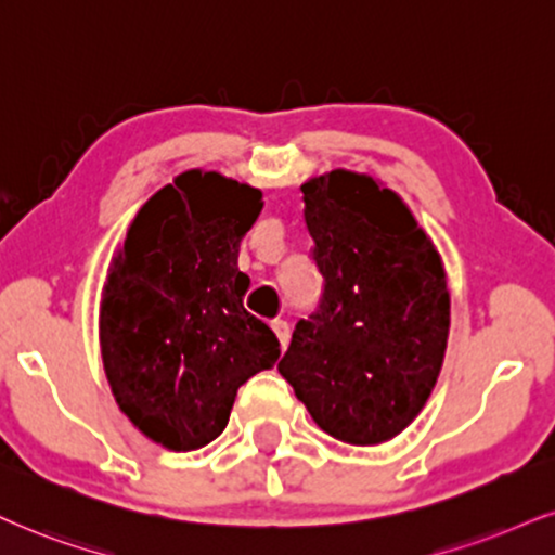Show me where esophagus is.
<instances>
[{"instance_id": "obj_1", "label": "esophagus", "mask_w": 555, "mask_h": 555, "mask_svg": "<svg viewBox=\"0 0 555 555\" xmlns=\"http://www.w3.org/2000/svg\"><path fill=\"white\" fill-rule=\"evenodd\" d=\"M272 332H275V337L280 339V347H288V341H291V326H288V321H283V319H275L272 321Z\"/></svg>"}]
</instances>
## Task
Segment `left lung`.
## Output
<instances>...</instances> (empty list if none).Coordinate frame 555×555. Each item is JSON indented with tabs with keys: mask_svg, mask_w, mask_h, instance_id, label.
I'll use <instances>...</instances> for the list:
<instances>
[{
	"mask_svg": "<svg viewBox=\"0 0 555 555\" xmlns=\"http://www.w3.org/2000/svg\"><path fill=\"white\" fill-rule=\"evenodd\" d=\"M324 296L278 371L326 435L380 444L416 420L450 332L442 257L409 205L371 175L300 184Z\"/></svg>",
	"mask_w": 555,
	"mask_h": 555,
	"instance_id": "1",
	"label": "left lung"
}]
</instances>
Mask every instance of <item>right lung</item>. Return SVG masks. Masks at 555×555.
<instances>
[{
  "label": "right lung",
  "instance_id": "right-lung-1",
  "mask_svg": "<svg viewBox=\"0 0 555 555\" xmlns=\"http://www.w3.org/2000/svg\"><path fill=\"white\" fill-rule=\"evenodd\" d=\"M262 190L188 169L141 205L100 300V350L120 412L175 453L216 440L236 391L280 341L244 309L238 244Z\"/></svg>",
  "mask_w": 555,
  "mask_h": 555
}]
</instances>
